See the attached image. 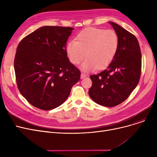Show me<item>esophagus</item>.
I'll list each match as a JSON object with an SVG mask.
<instances>
[{
	"mask_svg": "<svg viewBox=\"0 0 157 157\" xmlns=\"http://www.w3.org/2000/svg\"><path fill=\"white\" fill-rule=\"evenodd\" d=\"M86 75L85 74L81 73V79H83V78H86Z\"/></svg>",
	"mask_w": 157,
	"mask_h": 157,
	"instance_id": "esophagus-1",
	"label": "esophagus"
}]
</instances>
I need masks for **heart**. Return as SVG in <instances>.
I'll list each match as a JSON object with an SVG mask.
<instances>
[{
	"instance_id": "obj_1",
	"label": "heart",
	"mask_w": 157,
	"mask_h": 157,
	"mask_svg": "<svg viewBox=\"0 0 157 157\" xmlns=\"http://www.w3.org/2000/svg\"><path fill=\"white\" fill-rule=\"evenodd\" d=\"M119 45L118 35L113 30L88 28L76 36V41H70L66 46L70 61L78 65L86 57L81 65L84 71L103 69L111 63Z\"/></svg>"
}]
</instances>
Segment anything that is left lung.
<instances>
[{
	"mask_svg": "<svg viewBox=\"0 0 157 157\" xmlns=\"http://www.w3.org/2000/svg\"><path fill=\"white\" fill-rule=\"evenodd\" d=\"M117 33L119 45L113 60L105 70L90 76L88 94L97 104L116 106L129 97L137 86L141 73V53L135 36L114 22H109Z\"/></svg>",
	"mask_w": 157,
	"mask_h": 157,
	"instance_id": "obj_1",
	"label": "left lung"
}]
</instances>
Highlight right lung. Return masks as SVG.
<instances>
[{
	"label": "right lung",
	"instance_id": "1",
	"mask_svg": "<svg viewBox=\"0 0 157 157\" xmlns=\"http://www.w3.org/2000/svg\"><path fill=\"white\" fill-rule=\"evenodd\" d=\"M72 27L44 26L25 37L14 57L16 83L32 105L51 110L62 104L81 72L69 62L66 43Z\"/></svg>",
	"mask_w": 157,
	"mask_h": 157
}]
</instances>
